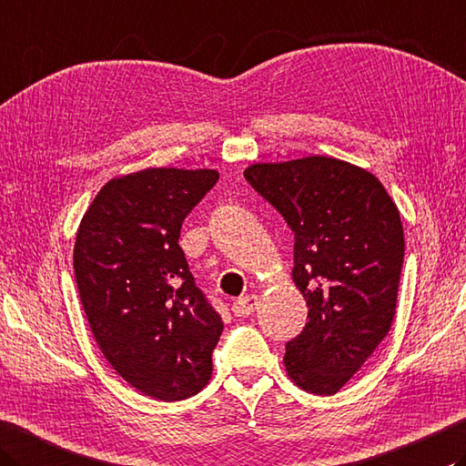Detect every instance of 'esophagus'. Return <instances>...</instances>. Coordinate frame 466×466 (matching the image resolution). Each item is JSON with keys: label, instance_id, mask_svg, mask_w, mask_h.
<instances>
[{"label": "esophagus", "instance_id": "obj_1", "mask_svg": "<svg viewBox=\"0 0 466 466\" xmlns=\"http://www.w3.org/2000/svg\"><path fill=\"white\" fill-rule=\"evenodd\" d=\"M258 305H260V300H258L257 295H244V297L236 300L232 311H234V315H238V317H248V315L257 311Z\"/></svg>", "mask_w": 466, "mask_h": 466}]
</instances>
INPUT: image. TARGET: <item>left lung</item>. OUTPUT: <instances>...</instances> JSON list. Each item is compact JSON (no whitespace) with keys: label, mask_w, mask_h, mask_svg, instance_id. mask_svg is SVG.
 I'll list each match as a JSON object with an SVG mask.
<instances>
[{"label":"left lung","mask_w":466,"mask_h":466,"mask_svg":"<svg viewBox=\"0 0 466 466\" xmlns=\"http://www.w3.org/2000/svg\"><path fill=\"white\" fill-rule=\"evenodd\" d=\"M244 177L295 232V287L309 321L287 343V376L300 390L331 396L388 335L404 260L394 199L368 169L309 157L252 163Z\"/></svg>","instance_id":"left-lung-1"}]
</instances>
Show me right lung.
Returning <instances> with one entry per match:
<instances>
[{
    "label": "right lung",
    "mask_w": 466,
    "mask_h": 466,
    "mask_svg": "<svg viewBox=\"0 0 466 466\" xmlns=\"http://www.w3.org/2000/svg\"><path fill=\"white\" fill-rule=\"evenodd\" d=\"M218 177L177 167L113 177L76 232L75 277L95 341L118 376L163 402L208 386L224 329L177 244L184 218Z\"/></svg>",
    "instance_id": "add662e5"
}]
</instances>
